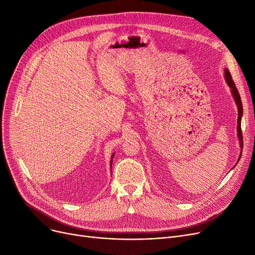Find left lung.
<instances>
[{
  "label": "left lung",
  "mask_w": 255,
  "mask_h": 255,
  "mask_svg": "<svg viewBox=\"0 0 255 255\" xmlns=\"http://www.w3.org/2000/svg\"><path fill=\"white\" fill-rule=\"evenodd\" d=\"M224 78H225L226 84L229 85V87L231 88L233 98H234V100H235V102L237 104V107H238V126H237V131H238V138H239V141H240V148H241L240 156H239V159H238V162H239V160L241 158V155H242V151H243V135H242V130H241V120H242V117H243V105H242V101H241V97H240V94L238 92V89L236 88V85H235L234 80L232 78V75H231V73H230V71H229V69H227V68L224 69Z\"/></svg>",
  "instance_id": "obj_1"
}]
</instances>
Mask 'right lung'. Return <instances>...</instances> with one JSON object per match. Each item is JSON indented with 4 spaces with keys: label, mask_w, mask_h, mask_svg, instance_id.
Listing matches in <instances>:
<instances>
[{
    "label": "right lung",
    "mask_w": 255,
    "mask_h": 255,
    "mask_svg": "<svg viewBox=\"0 0 255 255\" xmlns=\"http://www.w3.org/2000/svg\"><path fill=\"white\" fill-rule=\"evenodd\" d=\"M114 156H115V154H113V155H112V160H111V168H112V165H113V158H114Z\"/></svg>",
    "instance_id": "obj_1"
}]
</instances>
